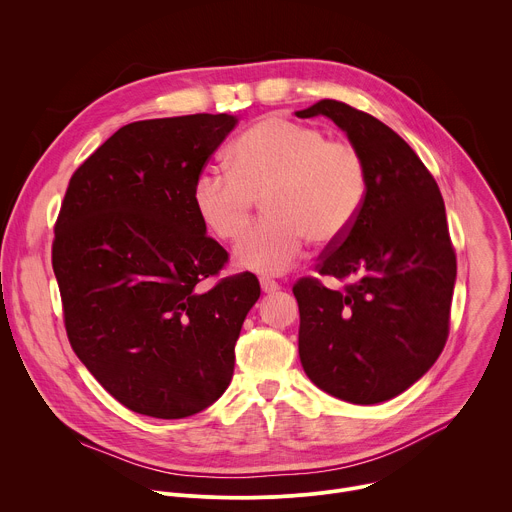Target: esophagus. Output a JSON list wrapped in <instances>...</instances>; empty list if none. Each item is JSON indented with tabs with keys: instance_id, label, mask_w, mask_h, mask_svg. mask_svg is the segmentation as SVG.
<instances>
[{
	"instance_id": "1",
	"label": "esophagus",
	"mask_w": 512,
	"mask_h": 512,
	"mask_svg": "<svg viewBox=\"0 0 512 512\" xmlns=\"http://www.w3.org/2000/svg\"><path fill=\"white\" fill-rule=\"evenodd\" d=\"M261 289L265 291V294H273V291L279 289V283L269 279V277H261Z\"/></svg>"
}]
</instances>
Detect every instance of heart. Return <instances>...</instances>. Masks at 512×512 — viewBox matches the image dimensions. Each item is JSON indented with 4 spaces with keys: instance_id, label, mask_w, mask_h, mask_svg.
Segmentation results:
<instances>
[{
    "instance_id": "1",
    "label": "heart",
    "mask_w": 512,
    "mask_h": 512,
    "mask_svg": "<svg viewBox=\"0 0 512 512\" xmlns=\"http://www.w3.org/2000/svg\"><path fill=\"white\" fill-rule=\"evenodd\" d=\"M367 194L369 166L354 143L271 115L233 143L229 168L208 166L196 176L192 204L212 237L235 241L261 198L267 216L241 239L235 263L277 275L302 257L308 239L322 247L342 241Z\"/></svg>"
}]
</instances>
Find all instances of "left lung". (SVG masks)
<instances>
[{
  "instance_id": "1",
  "label": "left lung",
  "mask_w": 512,
  "mask_h": 512,
  "mask_svg": "<svg viewBox=\"0 0 512 512\" xmlns=\"http://www.w3.org/2000/svg\"><path fill=\"white\" fill-rule=\"evenodd\" d=\"M296 115L332 119L369 166L354 227L318 263L350 283L294 285L302 367L332 397L383 403L419 381L448 340L456 253L444 198L409 143L373 115L334 99Z\"/></svg>"
}]
</instances>
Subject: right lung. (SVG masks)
I'll return each instance as SVG.
<instances>
[{
	"instance_id": "obj_1",
	"label": "right lung",
	"mask_w": 512,
	"mask_h": 512,
	"mask_svg": "<svg viewBox=\"0 0 512 512\" xmlns=\"http://www.w3.org/2000/svg\"><path fill=\"white\" fill-rule=\"evenodd\" d=\"M235 125L227 113L123 125L68 182L52 243L66 336L135 413L194 415L233 379L261 287L253 273L198 287L229 253L206 237L192 186Z\"/></svg>"
}]
</instances>
